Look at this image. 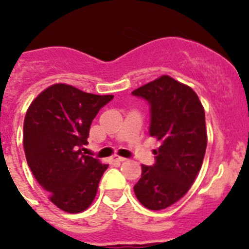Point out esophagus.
I'll return each mask as SVG.
<instances>
[{
	"instance_id": "esophagus-1",
	"label": "esophagus",
	"mask_w": 249,
	"mask_h": 249,
	"mask_svg": "<svg viewBox=\"0 0 249 249\" xmlns=\"http://www.w3.org/2000/svg\"><path fill=\"white\" fill-rule=\"evenodd\" d=\"M112 160H117V162H124V160H127V158L121 157V156H117V155H114V156H112Z\"/></svg>"
}]
</instances>
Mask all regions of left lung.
<instances>
[{"mask_svg": "<svg viewBox=\"0 0 249 249\" xmlns=\"http://www.w3.org/2000/svg\"><path fill=\"white\" fill-rule=\"evenodd\" d=\"M151 105L149 135L160 141L156 163L142 164L133 190L152 211L164 210L183 197L203 163L207 147L204 108L190 86L163 74L132 92Z\"/></svg>", "mask_w": 249, "mask_h": 249, "instance_id": "left-lung-1", "label": "left lung"}]
</instances>
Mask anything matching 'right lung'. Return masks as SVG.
Segmentation results:
<instances>
[{"instance_id":"1","label":"right lung","mask_w":249,"mask_h":249,"mask_svg":"<svg viewBox=\"0 0 249 249\" xmlns=\"http://www.w3.org/2000/svg\"><path fill=\"white\" fill-rule=\"evenodd\" d=\"M112 94L54 83L32 101L23 122L26 160L48 198L67 213L86 211L108 164L82 153L89 127Z\"/></svg>"}]
</instances>
